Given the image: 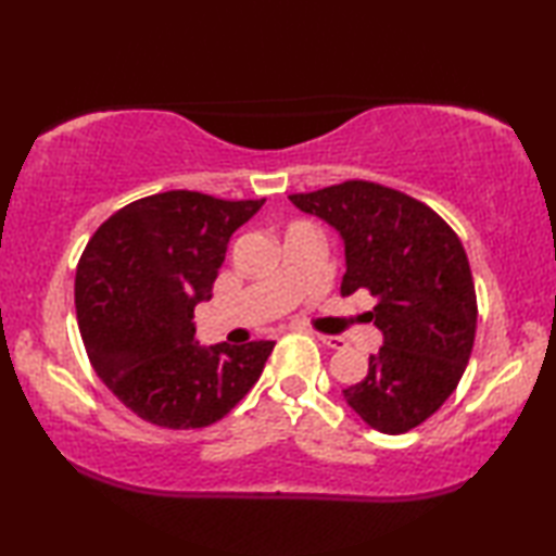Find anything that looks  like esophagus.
I'll return each mask as SVG.
<instances>
[{
  "instance_id": "obj_1",
  "label": "esophagus",
  "mask_w": 556,
  "mask_h": 556,
  "mask_svg": "<svg viewBox=\"0 0 556 556\" xmlns=\"http://www.w3.org/2000/svg\"><path fill=\"white\" fill-rule=\"evenodd\" d=\"M318 341L328 348H345V338L343 336H324V333H316Z\"/></svg>"
}]
</instances>
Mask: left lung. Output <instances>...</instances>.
<instances>
[{
    "label": "left lung",
    "mask_w": 556,
    "mask_h": 556,
    "mask_svg": "<svg viewBox=\"0 0 556 556\" xmlns=\"http://www.w3.org/2000/svg\"><path fill=\"white\" fill-rule=\"evenodd\" d=\"M299 211L341 232V294L368 289L382 348L368 375L343 390L365 425L404 434L429 419L464 375L473 351L478 304L468 257L446 220L412 195L372 181H343L291 193Z\"/></svg>",
    "instance_id": "obj_1"
}]
</instances>
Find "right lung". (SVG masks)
<instances>
[{
    "label": "right lung",
    "instance_id": "obj_1",
    "mask_svg": "<svg viewBox=\"0 0 556 556\" xmlns=\"http://www.w3.org/2000/svg\"><path fill=\"white\" fill-rule=\"evenodd\" d=\"M265 199L166 191L119 208L92 235L75 271V314L98 378L137 417L164 429L223 419L260 380L275 341L201 345L193 308L232 232Z\"/></svg>",
    "mask_w": 556,
    "mask_h": 556
}]
</instances>
